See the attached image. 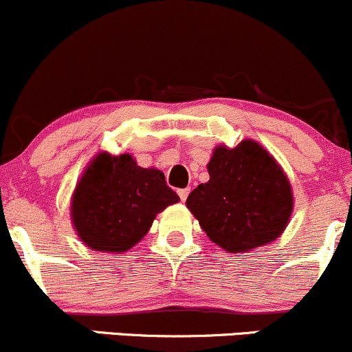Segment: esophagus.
<instances>
[{
	"instance_id": "34e87169",
	"label": "esophagus",
	"mask_w": 352,
	"mask_h": 352,
	"mask_svg": "<svg viewBox=\"0 0 352 352\" xmlns=\"http://www.w3.org/2000/svg\"><path fill=\"white\" fill-rule=\"evenodd\" d=\"M177 195H179L181 201H186L188 195H190V188H184V190H179V191H177Z\"/></svg>"
}]
</instances>
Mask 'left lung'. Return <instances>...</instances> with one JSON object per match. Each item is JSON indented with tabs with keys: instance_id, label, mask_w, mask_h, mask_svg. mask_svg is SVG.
Instances as JSON below:
<instances>
[{
	"instance_id": "left-lung-1",
	"label": "left lung",
	"mask_w": 352,
	"mask_h": 352,
	"mask_svg": "<svg viewBox=\"0 0 352 352\" xmlns=\"http://www.w3.org/2000/svg\"><path fill=\"white\" fill-rule=\"evenodd\" d=\"M210 179L190 193L186 206L213 244L237 254L276 241L293 212V190L276 159L259 142L217 146Z\"/></svg>"
}]
</instances>
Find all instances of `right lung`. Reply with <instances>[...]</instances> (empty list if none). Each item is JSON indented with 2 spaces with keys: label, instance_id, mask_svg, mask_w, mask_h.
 Returning a JSON list of instances; mask_svg holds the SVG:
<instances>
[{
  "label": "right lung",
  "instance_id": "1",
  "mask_svg": "<svg viewBox=\"0 0 352 352\" xmlns=\"http://www.w3.org/2000/svg\"><path fill=\"white\" fill-rule=\"evenodd\" d=\"M177 201L162 171L140 168L132 154L100 152L72 191V227L93 251L122 254L142 241L157 213Z\"/></svg>",
  "mask_w": 352,
  "mask_h": 352
}]
</instances>
